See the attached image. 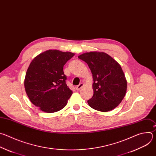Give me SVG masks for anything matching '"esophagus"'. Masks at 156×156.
<instances>
[{
	"label": "esophagus",
	"instance_id": "1",
	"mask_svg": "<svg viewBox=\"0 0 156 156\" xmlns=\"http://www.w3.org/2000/svg\"><path fill=\"white\" fill-rule=\"evenodd\" d=\"M83 83H80L79 85H78L77 87H76V90H79L83 86Z\"/></svg>",
	"mask_w": 156,
	"mask_h": 156
}]
</instances>
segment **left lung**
<instances>
[{"label": "left lung", "mask_w": 156, "mask_h": 156, "mask_svg": "<svg viewBox=\"0 0 156 156\" xmlns=\"http://www.w3.org/2000/svg\"><path fill=\"white\" fill-rule=\"evenodd\" d=\"M89 66L93 75V95L88 100L97 111L108 112L116 108L125 97L127 82L120 66L105 52L90 51L78 56Z\"/></svg>", "instance_id": "obj_1"}]
</instances>
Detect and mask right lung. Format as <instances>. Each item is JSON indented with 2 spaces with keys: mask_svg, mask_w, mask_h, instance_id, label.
<instances>
[{
  "mask_svg": "<svg viewBox=\"0 0 156 156\" xmlns=\"http://www.w3.org/2000/svg\"><path fill=\"white\" fill-rule=\"evenodd\" d=\"M74 53L48 50L36 56L28 67L24 88L30 101L47 113L65 107L73 94L66 83L63 66Z\"/></svg>",
  "mask_w": 156,
  "mask_h": 156,
  "instance_id": "obj_1",
  "label": "right lung"
}]
</instances>
